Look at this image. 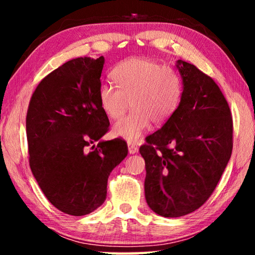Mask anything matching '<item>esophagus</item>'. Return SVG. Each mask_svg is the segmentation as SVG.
I'll list each match as a JSON object with an SVG mask.
<instances>
[{
	"instance_id": "1",
	"label": "esophagus",
	"mask_w": 255,
	"mask_h": 255,
	"mask_svg": "<svg viewBox=\"0 0 255 255\" xmlns=\"http://www.w3.org/2000/svg\"><path fill=\"white\" fill-rule=\"evenodd\" d=\"M128 150H129V153H130V154H136L138 152L137 145L132 144V143H128Z\"/></svg>"
}]
</instances>
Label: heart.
<instances>
[{
	"label": "heart",
	"instance_id": "heart-1",
	"mask_svg": "<svg viewBox=\"0 0 255 255\" xmlns=\"http://www.w3.org/2000/svg\"><path fill=\"white\" fill-rule=\"evenodd\" d=\"M111 76L117 88L105 83L98 92L103 112L116 120L127 111L129 101L132 108L126 118L115 124V135L136 141L150 123L162 125L178 109L182 83L173 68L148 58L133 57L116 65Z\"/></svg>",
	"mask_w": 255,
	"mask_h": 255
}]
</instances>
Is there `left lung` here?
<instances>
[{
	"label": "left lung",
	"mask_w": 255,
	"mask_h": 255,
	"mask_svg": "<svg viewBox=\"0 0 255 255\" xmlns=\"http://www.w3.org/2000/svg\"><path fill=\"white\" fill-rule=\"evenodd\" d=\"M183 92L173 116L145 138V197L163 217H181L205 204L230 161L233 118L221 89L192 64L178 60Z\"/></svg>",
	"instance_id": "left-lung-1"
}]
</instances>
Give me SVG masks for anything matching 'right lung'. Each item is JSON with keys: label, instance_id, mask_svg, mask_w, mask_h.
I'll return each mask as SVG.
<instances>
[{"label": "right lung", "instance_id": "right-lung-1", "mask_svg": "<svg viewBox=\"0 0 255 255\" xmlns=\"http://www.w3.org/2000/svg\"><path fill=\"white\" fill-rule=\"evenodd\" d=\"M103 64V56L68 60L40 81L29 102L30 169L50 204L67 215L100 207L111 171L128 154L123 138L92 145L110 126L98 97Z\"/></svg>", "mask_w": 255, "mask_h": 255}]
</instances>
